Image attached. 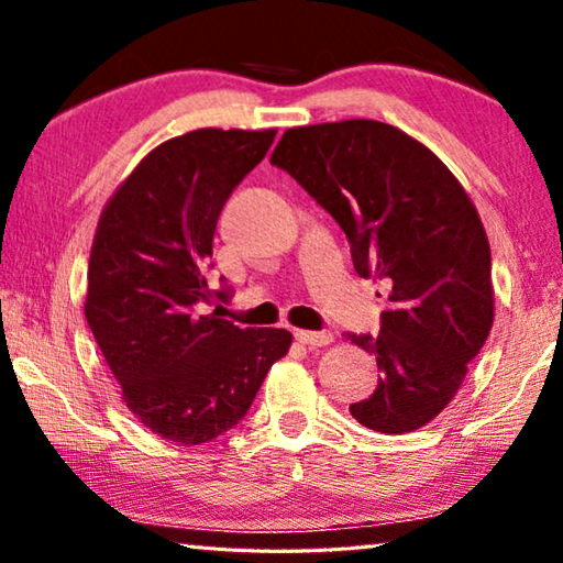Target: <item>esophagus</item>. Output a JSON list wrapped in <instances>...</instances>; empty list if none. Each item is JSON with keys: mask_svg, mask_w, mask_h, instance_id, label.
<instances>
[{"mask_svg": "<svg viewBox=\"0 0 563 563\" xmlns=\"http://www.w3.org/2000/svg\"><path fill=\"white\" fill-rule=\"evenodd\" d=\"M295 340L302 342V345H308V347H322V345H330V342H332V332L330 330H320V332L295 330Z\"/></svg>", "mask_w": 563, "mask_h": 563, "instance_id": "34e87169", "label": "esophagus"}]
</instances>
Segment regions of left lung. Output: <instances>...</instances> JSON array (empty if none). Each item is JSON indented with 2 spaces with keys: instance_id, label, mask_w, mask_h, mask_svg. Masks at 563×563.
Listing matches in <instances>:
<instances>
[{
  "instance_id": "obj_1",
  "label": "left lung",
  "mask_w": 563,
  "mask_h": 563,
  "mask_svg": "<svg viewBox=\"0 0 563 563\" xmlns=\"http://www.w3.org/2000/svg\"><path fill=\"white\" fill-rule=\"evenodd\" d=\"M271 164L335 218L360 278L389 283L377 335L379 383L350 405L367 430H419L452 402L494 322L492 253L474 203L430 148L383 121L288 129Z\"/></svg>"
}]
</instances>
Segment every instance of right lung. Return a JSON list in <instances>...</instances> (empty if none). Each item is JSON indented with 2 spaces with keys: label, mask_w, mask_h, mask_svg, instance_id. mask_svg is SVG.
<instances>
[{
  "label": "right lung",
  "mask_w": 563,
  "mask_h": 563,
  "mask_svg": "<svg viewBox=\"0 0 563 563\" xmlns=\"http://www.w3.org/2000/svg\"><path fill=\"white\" fill-rule=\"evenodd\" d=\"M271 131L198 129L133 168L99 218L87 322L123 402L151 432L203 444L241 422L292 335L198 316L228 196L268 154Z\"/></svg>",
  "instance_id": "obj_1"
}]
</instances>
